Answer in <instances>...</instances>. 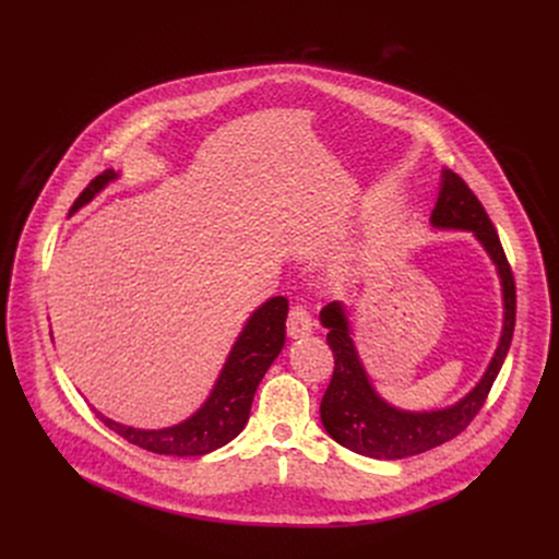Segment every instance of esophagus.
Instances as JSON below:
<instances>
[{"label":"esophagus","instance_id":"esophagus-1","mask_svg":"<svg viewBox=\"0 0 559 559\" xmlns=\"http://www.w3.org/2000/svg\"><path fill=\"white\" fill-rule=\"evenodd\" d=\"M312 326H314V319H312V312L308 310V306H304V304L292 306V310L287 314V335L304 337L312 331Z\"/></svg>","mask_w":559,"mask_h":559}]
</instances>
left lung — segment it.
Returning <instances> with one entry per match:
<instances>
[{"label": "left lung", "mask_w": 559, "mask_h": 559, "mask_svg": "<svg viewBox=\"0 0 559 559\" xmlns=\"http://www.w3.org/2000/svg\"><path fill=\"white\" fill-rule=\"evenodd\" d=\"M430 222L439 228L474 230L476 238L496 262L503 283L506 304L503 335L487 373L474 392H468L453 407L437 409V413H403V409L388 405L373 392L356 354L354 340L348 335L344 308L333 301L321 310V324L329 329L326 340L335 358L331 383L319 407L321 424L344 449L376 460H401L407 455L426 453L464 432L485 405L514 335L516 285L508 255L480 199L453 169H444L442 190H439Z\"/></svg>", "instance_id": "obj_1"}]
</instances>
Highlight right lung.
<instances>
[{
  "instance_id": "right-lung-1",
  "label": "right lung",
  "mask_w": 559,
  "mask_h": 559,
  "mask_svg": "<svg viewBox=\"0 0 559 559\" xmlns=\"http://www.w3.org/2000/svg\"><path fill=\"white\" fill-rule=\"evenodd\" d=\"M115 176L117 174L112 169H106L99 176H95V179L87 183V188L76 197L70 215L79 211L83 203L91 201L108 181L115 179ZM285 297H274L253 312L240 340L235 342L230 350L211 399L205 401V405L188 421L163 430H138L115 424L106 419L102 413H97V417L110 430L124 437L129 444H135L152 453L179 457L205 455L228 444L233 437H238L242 432L260 380L267 373L270 365L276 360L285 344Z\"/></svg>"
}]
</instances>
